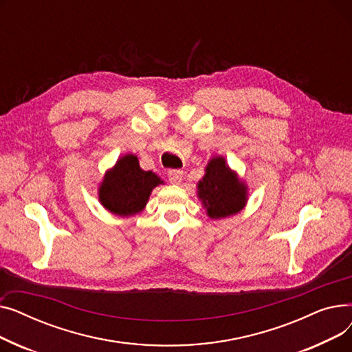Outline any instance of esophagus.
<instances>
[{
	"mask_svg": "<svg viewBox=\"0 0 352 352\" xmlns=\"http://www.w3.org/2000/svg\"><path fill=\"white\" fill-rule=\"evenodd\" d=\"M168 179L171 184H174V186H178V184H181V181L184 179V173L181 170H171L168 173Z\"/></svg>",
	"mask_w": 352,
	"mask_h": 352,
	"instance_id": "34e87169",
	"label": "esophagus"
}]
</instances>
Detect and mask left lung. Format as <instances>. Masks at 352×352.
<instances>
[{"mask_svg": "<svg viewBox=\"0 0 352 352\" xmlns=\"http://www.w3.org/2000/svg\"><path fill=\"white\" fill-rule=\"evenodd\" d=\"M197 197L207 215L212 219L238 214L247 206L248 186L230 168L226 158H210L206 174L197 184Z\"/></svg>", "mask_w": 352, "mask_h": 352, "instance_id": "left-lung-1", "label": "left lung"}]
</instances>
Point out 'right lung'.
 Instances as JSON below:
<instances>
[{
  "label": "right lung",
  "mask_w": 352,
  "mask_h": 352,
  "mask_svg": "<svg viewBox=\"0 0 352 352\" xmlns=\"http://www.w3.org/2000/svg\"><path fill=\"white\" fill-rule=\"evenodd\" d=\"M164 181L153 171H144L134 154H125L117 160L113 168L105 171L98 187L101 206L118 217L140 214L155 187Z\"/></svg>",
  "instance_id": "add662e5"
}]
</instances>
